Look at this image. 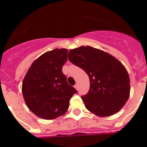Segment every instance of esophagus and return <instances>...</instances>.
<instances>
[{"label": "esophagus", "instance_id": "esophagus-1", "mask_svg": "<svg viewBox=\"0 0 147 147\" xmlns=\"http://www.w3.org/2000/svg\"><path fill=\"white\" fill-rule=\"evenodd\" d=\"M74 88H76V90H78V88H79V85H78V84H76V85H74Z\"/></svg>", "mask_w": 147, "mask_h": 147}]
</instances>
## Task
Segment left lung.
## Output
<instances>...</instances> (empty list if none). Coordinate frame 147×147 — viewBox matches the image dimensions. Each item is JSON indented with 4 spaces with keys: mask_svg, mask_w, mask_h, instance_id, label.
I'll use <instances>...</instances> for the list:
<instances>
[{
    "mask_svg": "<svg viewBox=\"0 0 147 147\" xmlns=\"http://www.w3.org/2000/svg\"><path fill=\"white\" fill-rule=\"evenodd\" d=\"M68 59L89 76L90 89L82 96L85 106L98 116H109L124 107L129 96V78L124 65L110 54L90 46L71 49Z\"/></svg>",
    "mask_w": 147,
    "mask_h": 147,
    "instance_id": "left-lung-1",
    "label": "left lung"
}]
</instances>
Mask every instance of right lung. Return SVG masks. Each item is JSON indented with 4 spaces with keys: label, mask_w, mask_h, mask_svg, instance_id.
I'll return each mask as SVG.
<instances>
[{
    "label": "right lung",
    "mask_w": 147,
    "mask_h": 147,
    "mask_svg": "<svg viewBox=\"0 0 147 147\" xmlns=\"http://www.w3.org/2000/svg\"><path fill=\"white\" fill-rule=\"evenodd\" d=\"M67 53V49H57L42 54L23 80V98L28 109L38 117L51 120L65 114L70 99L77 93L62 71Z\"/></svg>",
    "instance_id": "obj_1"
}]
</instances>
